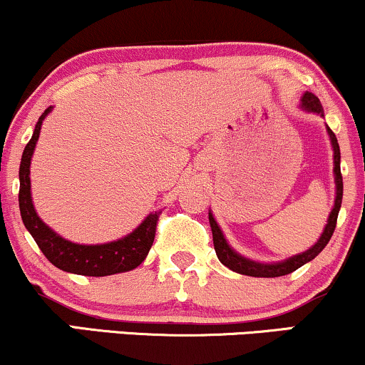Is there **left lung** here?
I'll use <instances>...</instances> for the list:
<instances>
[{"instance_id":"obj_1","label":"left lung","mask_w":365,"mask_h":365,"mask_svg":"<svg viewBox=\"0 0 365 365\" xmlns=\"http://www.w3.org/2000/svg\"><path fill=\"white\" fill-rule=\"evenodd\" d=\"M300 106L305 110V112L317 113V115L324 117V110H322L321 101L315 94L305 91L304 96L300 100ZM327 136H329L331 148H333V174H334V186H336V191H334V205L331 208L329 217H327V224L322 231V235L319 236L317 243L312 245L305 252L297 253V255L289 257V259H284L281 262H257L252 259H247L241 253H237L231 245L227 243L226 236H224L222 229H220L219 224H217L214 214L212 210H208V220H210L212 227V236H214V248L217 253V259L222 262L226 267L231 269L237 274H243V276H252V277H279L286 276V274H292L297 271L298 267L305 265L307 262L314 260L322 250L326 248V245L329 243L331 236H333L334 227H336V219L338 212L341 208V198H343V178H341V169H339V160H341V155H339V145L338 139L334 136V133L326 125Z\"/></svg>"}]
</instances>
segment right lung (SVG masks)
I'll return each mask as SVG.
<instances>
[{"instance_id": "obj_1", "label": "right lung", "mask_w": 365, "mask_h": 365, "mask_svg": "<svg viewBox=\"0 0 365 365\" xmlns=\"http://www.w3.org/2000/svg\"><path fill=\"white\" fill-rule=\"evenodd\" d=\"M51 110L53 106H48L43 115L39 117L31 141L24 148L22 162H20L19 207L24 226L34 237L44 257L60 271L93 277L133 271L146 259L151 245H153L157 220L158 215L162 214L160 210L146 215L145 220L133 232L120 237V240L101 245H81L65 240L58 232L53 231L48 224H44L36 212L31 193V160L36 145H38L41 125H43V120L48 117V113H51Z\"/></svg>"}]
</instances>
